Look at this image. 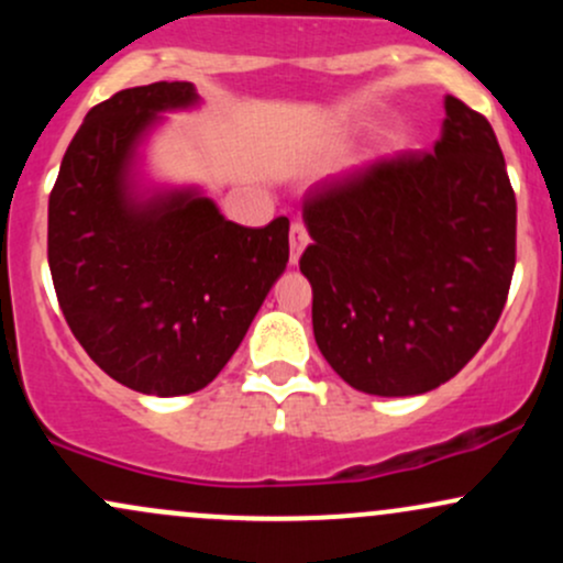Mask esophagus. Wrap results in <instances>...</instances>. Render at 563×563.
Wrapping results in <instances>:
<instances>
[{"mask_svg": "<svg viewBox=\"0 0 563 563\" xmlns=\"http://www.w3.org/2000/svg\"><path fill=\"white\" fill-rule=\"evenodd\" d=\"M307 243H309V232H307V228H303L301 222L290 224V264L299 262L303 245H307Z\"/></svg>", "mask_w": 563, "mask_h": 563, "instance_id": "34e87169", "label": "esophagus"}]
</instances>
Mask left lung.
I'll list each match as a JSON object with an SVG mask.
<instances>
[{
    "label": "left lung",
    "instance_id": "1",
    "mask_svg": "<svg viewBox=\"0 0 563 563\" xmlns=\"http://www.w3.org/2000/svg\"><path fill=\"white\" fill-rule=\"evenodd\" d=\"M434 151L399 153L303 198L322 357L354 389L412 397L495 331L516 264V196L482 113L444 97Z\"/></svg>",
    "mask_w": 563,
    "mask_h": 563
}]
</instances>
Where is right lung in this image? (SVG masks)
Masks as SVG:
<instances>
[{
    "label": "right lung",
    "mask_w": 563,
    "mask_h": 563,
    "mask_svg": "<svg viewBox=\"0 0 563 563\" xmlns=\"http://www.w3.org/2000/svg\"><path fill=\"white\" fill-rule=\"evenodd\" d=\"M190 81L115 92L87 113L49 192L47 260L70 333L113 380L179 397L219 376L288 262V219L243 228L214 200H137L134 147Z\"/></svg>",
    "instance_id": "right-lung-1"
}]
</instances>
